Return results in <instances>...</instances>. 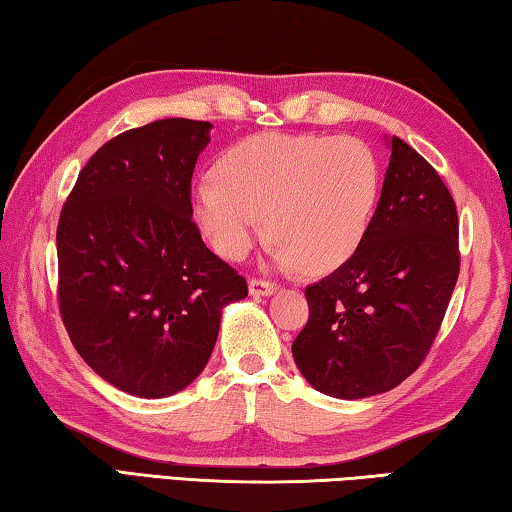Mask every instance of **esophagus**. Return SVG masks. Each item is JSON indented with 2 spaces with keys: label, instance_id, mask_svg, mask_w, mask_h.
<instances>
[{
  "label": "esophagus",
  "instance_id": "esophagus-1",
  "mask_svg": "<svg viewBox=\"0 0 512 512\" xmlns=\"http://www.w3.org/2000/svg\"><path fill=\"white\" fill-rule=\"evenodd\" d=\"M277 291V287L273 282H266V280H250L248 282V293L253 298H259V296H273V293Z\"/></svg>",
  "mask_w": 512,
  "mask_h": 512
}]
</instances>
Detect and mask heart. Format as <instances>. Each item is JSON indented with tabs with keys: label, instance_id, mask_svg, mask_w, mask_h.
Listing matches in <instances>:
<instances>
[{
	"label": "heart",
	"instance_id": "obj_1",
	"mask_svg": "<svg viewBox=\"0 0 512 512\" xmlns=\"http://www.w3.org/2000/svg\"><path fill=\"white\" fill-rule=\"evenodd\" d=\"M212 178L194 187L192 216L214 253L241 262L264 219L275 262L305 273H329L357 253L381 194L377 155L354 137H246Z\"/></svg>",
	"mask_w": 512,
	"mask_h": 512
}]
</instances>
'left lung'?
<instances>
[{"mask_svg": "<svg viewBox=\"0 0 512 512\" xmlns=\"http://www.w3.org/2000/svg\"><path fill=\"white\" fill-rule=\"evenodd\" d=\"M375 216L348 262L305 289L309 320L291 352L339 400L393 391L427 357L458 280V214L436 169L400 137Z\"/></svg>", "mask_w": 512, "mask_h": 512, "instance_id": "1", "label": "left lung"}]
</instances>
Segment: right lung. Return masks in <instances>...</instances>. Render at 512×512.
I'll return each mask as SVG.
<instances>
[{
	"mask_svg": "<svg viewBox=\"0 0 512 512\" xmlns=\"http://www.w3.org/2000/svg\"><path fill=\"white\" fill-rule=\"evenodd\" d=\"M210 121L160 119L92 155L60 212L58 300L76 352L110 386L169 397L201 375L246 280L192 221Z\"/></svg>",
	"mask_w": 512,
	"mask_h": 512,
	"instance_id": "add662e5",
	"label": "right lung"
}]
</instances>
